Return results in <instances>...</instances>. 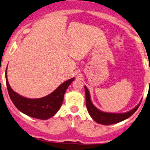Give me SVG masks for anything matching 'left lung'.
I'll return each instance as SVG.
<instances>
[{
  "mask_svg": "<svg viewBox=\"0 0 150 150\" xmlns=\"http://www.w3.org/2000/svg\"><path fill=\"white\" fill-rule=\"evenodd\" d=\"M85 98H86V107L89 114L92 117V118H93L94 120L101 125H112L127 119L128 117H129L132 116L135 112L136 110L138 109L139 105H140L139 104L134 109L125 113L104 112H102L98 109H97L94 106L93 103H92L91 100H90V95L88 88L85 86Z\"/></svg>",
  "mask_w": 150,
  "mask_h": 150,
  "instance_id": "obj_1",
  "label": "left lung"
}]
</instances>
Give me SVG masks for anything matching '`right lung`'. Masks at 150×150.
<instances>
[{
  "label": "right lung",
  "mask_w": 150,
  "mask_h": 150,
  "mask_svg": "<svg viewBox=\"0 0 150 150\" xmlns=\"http://www.w3.org/2000/svg\"><path fill=\"white\" fill-rule=\"evenodd\" d=\"M74 78L67 80L50 95L38 99L24 98L14 92L10 86L6 70V80L8 95L15 106L24 114L40 120H47L53 116L58 111L63 102L64 95Z\"/></svg>",
  "instance_id": "1"
}]
</instances>
